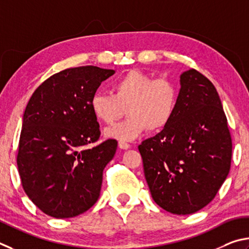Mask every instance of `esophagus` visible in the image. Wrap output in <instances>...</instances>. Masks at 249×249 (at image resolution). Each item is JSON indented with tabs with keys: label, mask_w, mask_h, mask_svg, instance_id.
I'll return each instance as SVG.
<instances>
[{
	"label": "esophagus",
	"mask_w": 249,
	"mask_h": 249,
	"mask_svg": "<svg viewBox=\"0 0 249 249\" xmlns=\"http://www.w3.org/2000/svg\"><path fill=\"white\" fill-rule=\"evenodd\" d=\"M118 146H119L121 150H128V149H130V145L128 144L127 142H124V141H119V143H118Z\"/></svg>",
	"instance_id": "1"
}]
</instances>
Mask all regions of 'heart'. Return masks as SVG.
<instances>
[{"label":"heart","mask_w":249,"mask_h":249,"mask_svg":"<svg viewBox=\"0 0 249 249\" xmlns=\"http://www.w3.org/2000/svg\"><path fill=\"white\" fill-rule=\"evenodd\" d=\"M178 89L166 77L154 78L140 70H131L112 84V95L95 93L89 106L94 117L111 124L127 111L121 124L105 130V137L119 141H132L147 129L159 132L166 128L176 112Z\"/></svg>","instance_id":"1"}]
</instances>
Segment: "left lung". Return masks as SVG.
Instances as JSON below:
<instances>
[{
    "label": "left lung",
    "mask_w": 249,
    "mask_h": 249,
    "mask_svg": "<svg viewBox=\"0 0 249 249\" xmlns=\"http://www.w3.org/2000/svg\"><path fill=\"white\" fill-rule=\"evenodd\" d=\"M152 198L174 214L210 203L229 175L232 140L214 85L190 69L180 75L176 112L139 145Z\"/></svg>",
    "instance_id": "left-lung-1"
}]
</instances>
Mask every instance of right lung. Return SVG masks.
<instances>
[{
    "label": "right lung",
    "instance_id": "add662e5",
    "mask_svg": "<svg viewBox=\"0 0 249 249\" xmlns=\"http://www.w3.org/2000/svg\"><path fill=\"white\" fill-rule=\"evenodd\" d=\"M113 74L93 65L67 69L43 82L26 106L17 167L26 195L48 215L76 216L99 198L117 141L86 149L100 136L89 102Z\"/></svg>",
    "mask_w": 249,
    "mask_h": 249
}]
</instances>
